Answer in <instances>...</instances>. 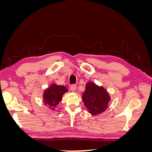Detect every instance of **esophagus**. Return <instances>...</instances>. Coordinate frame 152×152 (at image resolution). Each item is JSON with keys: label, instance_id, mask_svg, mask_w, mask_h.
Masks as SVG:
<instances>
[{"label": "esophagus", "instance_id": "34e87169", "mask_svg": "<svg viewBox=\"0 0 152 152\" xmlns=\"http://www.w3.org/2000/svg\"><path fill=\"white\" fill-rule=\"evenodd\" d=\"M76 89H77V86L75 84H72L70 86V89H71V91H75Z\"/></svg>", "mask_w": 152, "mask_h": 152}]
</instances>
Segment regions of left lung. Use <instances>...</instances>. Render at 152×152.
Here are the masks:
<instances>
[{"label": "left lung", "instance_id": "1", "mask_svg": "<svg viewBox=\"0 0 152 152\" xmlns=\"http://www.w3.org/2000/svg\"><path fill=\"white\" fill-rule=\"evenodd\" d=\"M82 99L89 113L96 115L105 111L110 98L103 87L96 86L93 82H88L86 85Z\"/></svg>", "mask_w": 152, "mask_h": 152}]
</instances>
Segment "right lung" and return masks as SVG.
Segmentation results:
<instances>
[{
  "instance_id": "obj_1",
  "label": "right lung",
  "mask_w": 152,
  "mask_h": 152,
  "mask_svg": "<svg viewBox=\"0 0 152 152\" xmlns=\"http://www.w3.org/2000/svg\"><path fill=\"white\" fill-rule=\"evenodd\" d=\"M68 91V89L64 86H56L53 84L49 88L44 91V99L45 104H49V108L54 110L61 100L62 96Z\"/></svg>"
}]
</instances>
